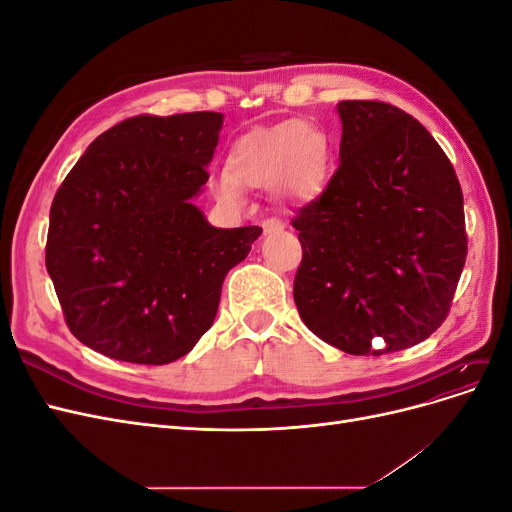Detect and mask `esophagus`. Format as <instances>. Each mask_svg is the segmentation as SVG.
<instances>
[{
  "label": "esophagus",
  "mask_w": 512,
  "mask_h": 512,
  "mask_svg": "<svg viewBox=\"0 0 512 512\" xmlns=\"http://www.w3.org/2000/svg\"><path fill=\"white\" fill-rule=\"evenodd\" d=\"M262 230H265V232L284 230V222L280 218H267L265 222H262Z\"/></svg>",
  "instance_id": "obj_1"
}]
</instances>
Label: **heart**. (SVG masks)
<instances>
[{
	"instance_id": "b5f03b06",
	"label": "heart",
	"mask_w": 512,
	"mask_h": 512,
	"mask_svg": "<svg viewBox=\"0 0 512 512\" xmlns=\"http://www.w3.org/2000/svg\"><path fill=\"white\" fill-rule=\"evenodd\" d=\"M327 175V138L305 121H284L260 128L235 143L228 156V173L215 190L230 203H241V185L273 188L282 198L314 196Z\"/></svg>"
}]
</instances>
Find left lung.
Instances as JSON below:
<instances>
[{
    "label": "left lung",
    "mask_w": 512,
    "mask_h": 512,
    "mask_svg": "<svg viewBox=\"0 0 512 512\" xmlns=\"http://www.w3.org/2000/svg\"><path fill=\"white\" fill-rule=\"evenodd\" d=\"M339 166L292 218L294 303L307 329L356 356L421 344L446 320L468 256L451 160L380 100H344Z\"/></svg>",
    "instance_id": "8db88e82"
}]
</instances>
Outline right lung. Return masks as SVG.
<instances>
[{
  "label": "right lung",
  "mask_w": 512,
  "mask_h": 512,
  "mask_svg": "<svg viewBox=\"0 0 512 512\" xmlns=\"http://www.w3.org/2000/svg\"><path fill=\"white\" fill-rule=\"evenodd\" d=\"M220 128L211 111L123 119L59 185L46 271L70 333L91 350L166 365L209 331L226 273L262 232L213 228L190 203Z\"/></svg>",
  "instance_id": "1"
}]
</instances>
